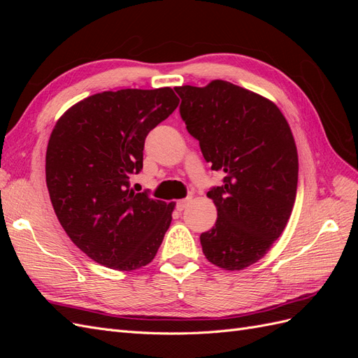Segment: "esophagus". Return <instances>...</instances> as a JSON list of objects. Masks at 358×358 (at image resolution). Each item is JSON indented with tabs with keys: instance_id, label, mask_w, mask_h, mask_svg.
Segmentation results:
<instances>
[{
	"instance_id": "1",
	"label": "esophagus",
	"mask_w": 358,
	"mask_h": 358,
	"mask_svg": "<svg viewBox=\"0 0 358 358\" xmlns=\"http://www.w3.org/2000/svg\"><path fill=\"white\" fill-rule=\"evenodd\" d=\"M189 201H191V197H187V199H182V200H179V201L176 203V209H178L179 212H182V210L185 209L187 206L189 204Z\"/></svg>"
}]
</instances>
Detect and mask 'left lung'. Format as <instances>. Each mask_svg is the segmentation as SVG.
<instances>
[{"mask_svg":"<svg viewBox=\"0 0 358 358\" xmlns=\"http://www.w3.org/2000/svg\"><path fill=\"white\" fill-rule=\"evenodd\" d=\"M180 117L212 170L218 220L201 233L203 254L224 270L257 263L282 234L294 206L299 158L284 115L264 96L225 80L178 86Z\"/></svg>","mask_w":358,"mask_h":358,"instance_id":"1","label":"left lung"}]
</instances>
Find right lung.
<instances>
[{
  "instance_id": "right-lung-1",
  "label": "right lung",
  "mask_w": 358,
  "mask_h": 358,
  "mask_svg": "<svg viewBox=\"0 0 358 358\" xmlns=\"http://www.w3.org/2000/svg\"><path fill=\"white\" fill-rule=\"evenodd\" d=\"M179 104L171 88L104 91L64 113L46 150V183L58 221L94 262L136 270L152 262L175 203L134 192L145 138Z\"/></svg>"
}]
</instances>
